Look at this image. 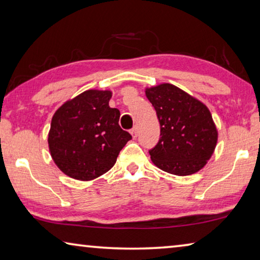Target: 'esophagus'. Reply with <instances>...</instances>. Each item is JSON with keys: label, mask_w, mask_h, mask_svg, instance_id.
<instances>
[{"label": "esophagus", "mask_w": 260, "mask_h": 260, "mask_svg": "<svg viewBox=\"0 0 260 260\" xmlns=\"http://www.w3.org/2000/svg\"><path fill=\"white\" fill-rule=\"evenodd\" d=\"M138 133H139V132H138V127H133V128H132V131H131V134H132V136H133V138L135 139L136 138V136H138Z\"/></svg>", "instance_id": "34e87169"}]
</instances>
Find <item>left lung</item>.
Here are the masks:
<instances>
[{
	"label": "left lung",
	"instance_id": "8db88e82",
	"mask_svg": "<svg viewBox=\"0 0 260 260\" xmlns=\"http://www.w3.org/2000/svg\"><path fill=\"white\" fill-rule=\"evenodd\" d=\"M160 124V138L149 150L158 169L190 175L205 166L217 146L218 132L203 104L171 83L146 89Z\"/></svg>",
	"mask_w": 260,
	"mask_h": 260
}]
</instances>
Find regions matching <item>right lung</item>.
<instances>
[{
  "label": "right lung",
  "mask_w": 260,
  "mask_h": 260,
  "mask_svg": "<svg viewBox=\"0 0 260 260\" xmlns=\"http://www.w3.org/2000/svg\"><path fill=\"white\" fill-rule=\"evenodd\" d=\"M110 90L89 89L55 112L48 134L52 160L68 177L89 181L107 173L132 135L119 126L120 112L110 108Z\"/></svg>",
  "instance_id": "1"
}]
</instances>
